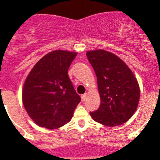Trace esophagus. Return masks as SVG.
<instances>
[{
	"label": "esophagus",
	"instance_id": "1",
	"mask_svg": "<svg viewBox=\"0 0 160 160\" xmlns=\"http://www.w3.org/2000/svg\"><path fill=\"white\" fill-rule=\"evenodd\" d=\"M87 98H88V94H87V93H84V94L81 95L82 101H85V100L87 99Z\"/></svg>",
	"mask_w": 160,
	"mask_h": 160
}]
</instances>
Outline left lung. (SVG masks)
Returning <instances> with one entry per match:
<instances>
[{
  "label": "left lung",
  "instance_id": "obj_1",
  "mask_svg": "<svg viewBox=\"0 0 160 160\" xmlns=\"http://www.w3.org/2000/svg\"><path fill=\"white\" fill-rule=\"evenodd\" d=\"M87 57L96 73L101 97L99 108L90 112V116L106 126L125 123L139 101V86L133 72L118 56L105 50L88 51Z\"/></svg>",
  "mask_w": 160,
  "mask_h": 160
}]
</instances>
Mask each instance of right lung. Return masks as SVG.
<instances>
[{
  "label": "right lung",
  "instance_id": "add662e5",
  "mask_svg": "<svg viewBox=\"0 0 160 160\" xmlns=\"http://www.w3.org/2000/svg\"><path fill=\"white\" fill-rule=\"evenodd\" d=\"M77 53L55 50L43 56L24 83L22 101L31 118L40 127L54 129L68 123L81 101L68 69Z\"/></svg>",
  "mask_w": 160,
  "mask_h": 160
}]
</instances>
